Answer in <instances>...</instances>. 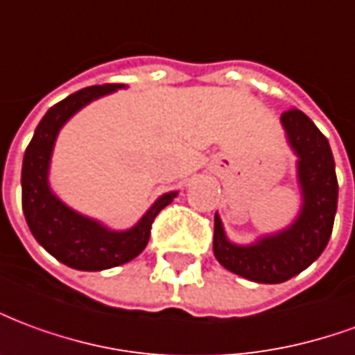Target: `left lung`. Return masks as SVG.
<instances>
[{
  "label": "left lung",
  "instance_id": "left-lung-1",
  "mask_svg": "<svg viewBox=\"0 0 355 355\" xmlns=\"http://www.w3.org/2000/svg\"><path fill=\"white\" fill-rule=\"evenodd\" d=\"M288 143L298 155V182L304 195L298 220L256 245H231L222 222L214 218V254L225 270L256 283H283L298 275L325 250L333 233L338 182L329 141L302 110L281 114Z\"/></svg>",
  "mask_w": 355,
  "mask_h": 355
}]
</instances>
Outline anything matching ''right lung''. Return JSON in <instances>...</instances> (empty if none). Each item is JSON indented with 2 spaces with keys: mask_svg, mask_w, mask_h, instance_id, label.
Listing matches in <instances>:
<instances>
[{
  "mask_svg": "<svg viewBox=\"0 0 355 355\" xmlns=\"http://www.w3.org/2000/svg\"><path fill=\"white\" fill-rule=\"evenodd\" d=\"M120 87L124 85H92L53 105L37 124L22 160V210L30 231L47 252L74 270L101 271L133 260L149 243L150 227L158 212L178 195H162L132 230L110 231L70 210L49 189V158L62 124L87 103Z\"/></svg>",
  "mask_w": 355,
  "mask_h": 355,
  "instance_id": "obj_1",
  "label": "right lung"
}]
</instances>
